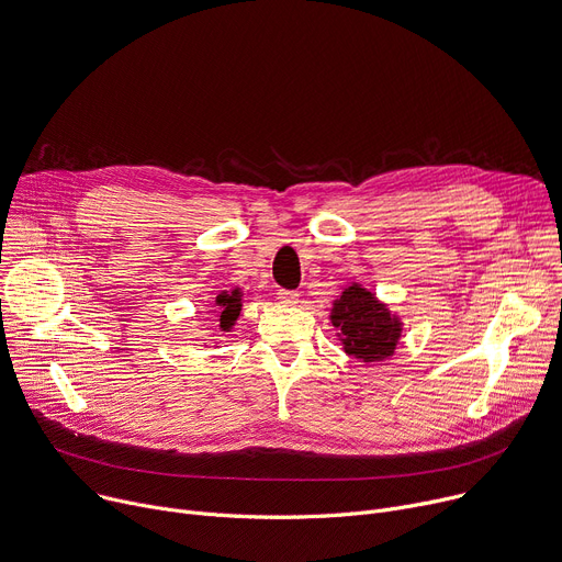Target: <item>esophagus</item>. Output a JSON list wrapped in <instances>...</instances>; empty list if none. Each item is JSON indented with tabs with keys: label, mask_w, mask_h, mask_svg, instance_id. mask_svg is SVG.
Wrapping results in <instances>:
<instances>
[{
	"label": "esophagus",
	"mask_w": 562,
	"mask_h": 562,
	"mask_svg": "<svg viewBox=\"0 0 562 562\" xmlns=\"http://www.w3.org/2000/svg\"><path fill=\"white\" fill-rule=\"evenodd\" d=\"M278 297L282 304H286V307H293V304H297V300H300L297 291H286V289H280Z\"/></svg>",
	"instance_id": "34e87169"
}]
</instances>
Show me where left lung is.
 <instances>
[{
    "instance_id": "1",
    "label": "left lung",
    "mask_w": 562,
    "mask_h": 562,
    "mask_svg": "<svg viewBox=\"0 0 562 562\" xmlns=\"http://www.w3.org/2000/svg\"><path fill=\"white\" fill-rule=\"evenodd\" d=\"M329 321L347 356L363 366L392 359L403 336V321L361 282H349L331 302Z\"/></svg>"
}]
</instances>
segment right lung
<instances>
[{
	"instance_id": "add662e5",
	"label": "right lung",
	"mask_w": 562,
	"mask_h": 562,
	"mask_svg": "<svg viewBox=\"0 0 562 562\" xmlns=\"http://www.w3.org/2000/svg\"><path fill=\"white\" fill-rule=\"evenodd\" d=\"M248 295V291L239 289V286H231V289H224L215 295V300L211 302V316H215L213 321V331H231L235 325H237V318L241 314V307H244V297ZM209 347V342H206Z\"/></svg>"
}]
</instances>
